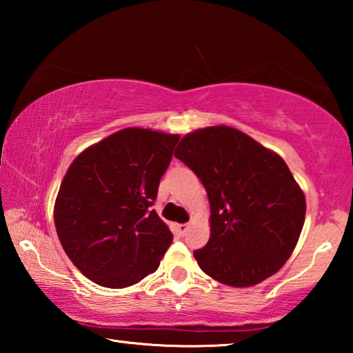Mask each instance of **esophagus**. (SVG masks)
Instances as JSON below:
<instances>
[{
  "label": "esophagus",
  "mask_w": 353,
  "mask_h": 353,
  "mask_svg": "<svg viewBox=\"0 0 353 353\" xmlns=\"http://www.w3.org/2000/svg\"><path fill=\"white\" fill-rule=\"evenodd\" d=\"M188 224H179L177 225V230H179V234H181V235H185V234H187V230H188Z\"/></svg>",
  "instance_id": "1"
}]
</instances>
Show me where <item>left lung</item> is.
Wrapping results in <instances>:
<instances>
[{
    "label": "left lung",
    "mask_w": 353,
    "mask_h": 353,
    "mask_svg": "<svg viewBox=\"0 0 353 353\" xmlns=\"http://www.w3.org/2000/svg\"><path fill=\"white\" fill-rule=\"evenodd\" d=\"M174 155L199 177L210 202V240L194 250L201 270L236 288L276 274L305 221V196L283 159L229 126L187 134Z\"/></svg>",
    "instance_id": "obj_1"
}]
</instances>
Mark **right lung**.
<instances>
[{
    "instance_id": "obj_1",
    "label": "right lung",
    "mask_w": 353,
    "mask_h": 353,
    "mask_svg": "<svg viewBox=\"0 0 353 353\" xmlns=\"http://www.w3.org/2000/svg\"><path fill=\"white\" fill-rule=\"evenodd\" d=\"M179 135L128 128L82 151L54 204L57 236L74 266L105 288L157 271L172 234L152 210Z\"/></svg>"
}]
</instances>
